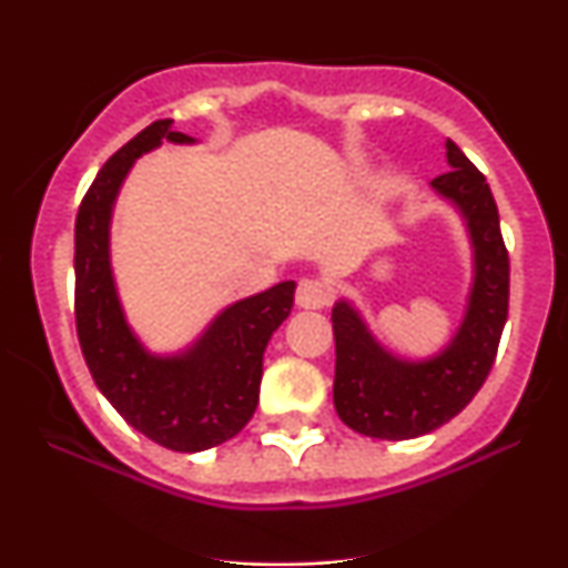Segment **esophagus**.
<instances>
[{
	"mask_svg": "<svg viewBox=\"0 0 568 568\" xmlns=\"http://www.w3.org/2000/svg\"><path fill=\"white\" fill-rule=\"evenodd\" d=\"M331 296H334V288H331L325 280L317 277L302 280L296 288V304L302 306V310H321V306L331 302Z\"/></svg>",
	"mask_w": 568,
	"mask_h": 568,
	"instance_id": "obj_1",
	"label": "esophagus"
}]
</instances>
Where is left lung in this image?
<instances>
[{"instance_id":"1","label":"left lung","mask_w":568,"mask_h":568,"mask_svg":"<svg viewBox=\"0 0 568 568\" xmlns=\"http://www.w3.org/2000/svg\"><path fill=\"white\" fill-rule=\"evenodd\" d=\"M446 154L452 171L433 179V189L459 207L475 251L470 304L452 344L438 357L408 363L389 355L347 302H338L331 315L336 414L368 438L408 440L446 425L478 395L497 357L510 302V258L497 202L486 175L454 141H446Z\"/></svg>"}]
</instances>
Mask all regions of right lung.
Returning a JSON list of instances; mask_svg holds the SVG:
<instances>
[{
  "mask_svg": "<svg viewBox=\"0 0 568 568\" xmlns=\"http://www.w3.org/2000/svg\"><path fill=\"white\" fill-rule=\"evenodd\" d=\"M162 141L192 143L158 120L106 160L74 224L77 336L93 382L130 427L171 452H205L251 422L258 406L266 342L288 317L296 283H277L226 306L186 352L154 357L128 328L109 266V219L122 179Z\"/></svg>",
  "mask_w": 568,
  "mask_h": 568,
  "instance_id": "add662e5",
  "label": "right lung"
}]
</instances>
